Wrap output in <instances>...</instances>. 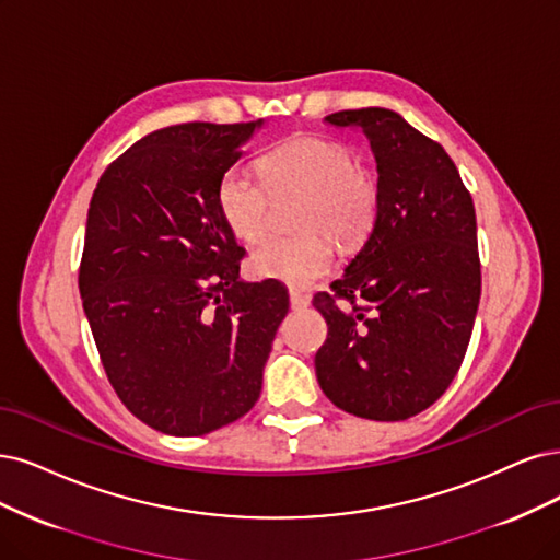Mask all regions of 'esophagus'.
I'll return each mask as SVG.
<instances>
[{
  "label": "esophagus",
  "instance_id": "1",
  "mask_svg": "<svg viewBox=\"0 0 560 560\" xmlns=\"http://www.w3.org/2000/svg\"><path fill=\"white\" fill-rule=\"evenodd\" d=\"M308 302H312V300H308V295L291 291V308H295V312H300V308H306Z\"/></svg>",
  "mask_w": 560,
  "mask_h": 560
}]
</instances>
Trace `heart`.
<instances>
[{"instance_id": "1", "label": "heart", "mask_w": 560, "mask_h": 560, "mask_svg": "<svg viewBox=\"0 0 560 560\" xmlns=\"http://www.w3.org/2000/svg\"><path fill=\"white\" fill-rule=\"evenodd\" d=\"M260 182L225 171L217 184V210L240 242L256 244L269 231L272 198H302L298 237H275L248 258L256 279L306 288L332 267L335 248H358L376 223L378 175L358 163L348 142L325 136H295L256 161Z\"/></svg>"}]
</instances>
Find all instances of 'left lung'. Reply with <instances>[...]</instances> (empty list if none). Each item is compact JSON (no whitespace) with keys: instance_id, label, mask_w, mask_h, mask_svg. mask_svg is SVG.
Segmentation results:
<instances>
[{"instance_id":"left-lung-1","label":"left lung","mask_w":560,"mask_h":560,"mask_svg":"<svg viewBox=\"0 0 560 560\" xmlns=\"http://www.w3.org/2000/svg\"><path fill=\"white\" fill-rule=\"evenodd\" d=\"M325 119L366 133L381 205L346 275L314 295L327 323L316 376L346 412L408 420L441 399L470 341L482 288L472 198L441 144L395 110Z\"/></svg>"}]
</instances>
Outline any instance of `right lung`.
Listing matches in <instances>:
<instances>
[{"label": "right lung", "instance_id": "right-lung-1", "mask_svg": "<svg viewBox=\"0 0 560 560\" xmlns=\"http://www.w3.org/2000/svg\"><path fill=\"white\" fill-rule=\"evenodd\" d=\"M258 121L154 131L103 171L78 288L121 404L168 436H202L254 408L288 314L279 281L244 283L217 210L219 177Z\"/></svg>", "mask_w": 560, "mask_h": 560}]
</instances>
